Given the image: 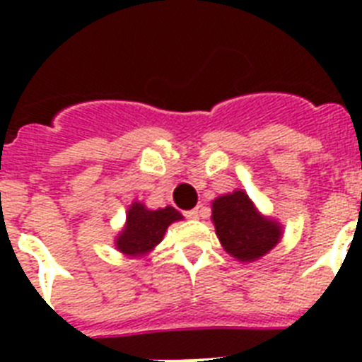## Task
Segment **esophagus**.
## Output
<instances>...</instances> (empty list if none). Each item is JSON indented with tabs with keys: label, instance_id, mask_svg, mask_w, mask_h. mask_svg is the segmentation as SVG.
<instances>
[{
	"label": "esophagus",
	"instance_id": "obj_1",
	"mask_svg": "<svg viewBox=\"0 0 362 362\" xmlns=\"http://www.w3.org/2000/svg\"><path fill=\"white\" fill-rule=\"evenodd\" d=\"M203 206H196V209L194 210H188V212H185V217H188V219H197V217L201 216V214H203Z\"/></svg>",
	"mask_w": 362,
	"mask_h": 362
}]
</instances>
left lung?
<instances>
[{"label":"left lung","mask_w":362,"mask_h":362,"mask_svg":"<svg viewBox=\"0 0 362 362\" xmlns=\"http://www.w3.org/2000/svg\"><path fill=\"white\" fill-rule=\"evenodd\" d=\"M212 221L225 250L239 261H255L277 245V223L259 216L245 192L221 196L212 204Z\"/></svg>","instance_id":"1"}]
</instances>
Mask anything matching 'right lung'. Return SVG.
Here are the masks:
<instances>
[{"instance_id":"add662e5","label":"right lung","mask_w":362,"mask_h":362,"mask_svg":"<svg viewBox=\"0 0 362 362\" xmlns=\"http://www.w3.org/2000/svg\"><path fill=\"white\" fill-rule=\"evenodd\" d=\"M181 217L183 216L172 206L146 210L141 203H134L127 214V226L116 241L117 248L129 255L145 254L161 243L168 225Z\"/></svg>"}]
</instances>
